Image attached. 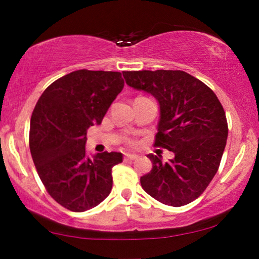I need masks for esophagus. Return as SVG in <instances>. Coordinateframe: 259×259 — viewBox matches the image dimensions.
<instances>
[{"label": "esophagus", "mask_w": 259, "mask_h": 259, "mask_svg": "<svg viewBox=\"0 0 259 259\" xmlns=\"http://www.w3.org/2000/svg\"><path fill=\"white\" fill-rule=\"evenodd\" d=\"M134 159H137L136 154H131V153L125 154V160H134Z\"/></svg>", "instance_id": "1"}]
</instances>
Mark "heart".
Listing matches in <instances>:
<instances>
[{
  "instance_id": "b5f03b06",
  "label": "heart",
  "mask_w": 259,
  "mask_h": 259,
  "mask_svg": "<svg viewBox=\"0 0 259 259\" xmlns=\"http://www.w3.org/2000/svg\"><path fill=\"white\" fill-rule=\"evenodd\" d=\"M134 143H133V141H130V145H133Z\"/></svg>"
}]
</instances>
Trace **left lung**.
<instances>
[{
	"label": "left lung",
	"instance_id": "obj_1",
	"mask_svg": "<svg viewBox=\"0 0 259 259\" xmlns=\"http://www.w3.org/2000/svg\"><path fill=\"white\" fill-rule=\"evenodd\" d=\"M126 83L159 104L154 145L175 153L162 162L148 154L150 173L140 178L145 192L169 206L197 199L213 179L228 139L224 108L211 88L183 70L123 72Z\"/></svg>",
	"mask_w": 259,
	"mask_h": 259
}]
</instances>
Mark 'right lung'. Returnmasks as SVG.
<instances>
[{"instance_id":"right-lung-1","label":"right lung","mask_w":259,"mask_h":259,"mask_svg":"<svg viewBox=\"0 0 259 259\" xmlns=\"http://www.w3.org/2000/svg\"><path fill=\"white\" fill-rule=\"evenodd\" d=\"M119 72L80 69L54 81L30 119L29 147L38 177L55 201L74 212L91 210L111 193L120 152L87 157L88 127L100 125L123 88Z\"/></svg>"}]
</instances>
